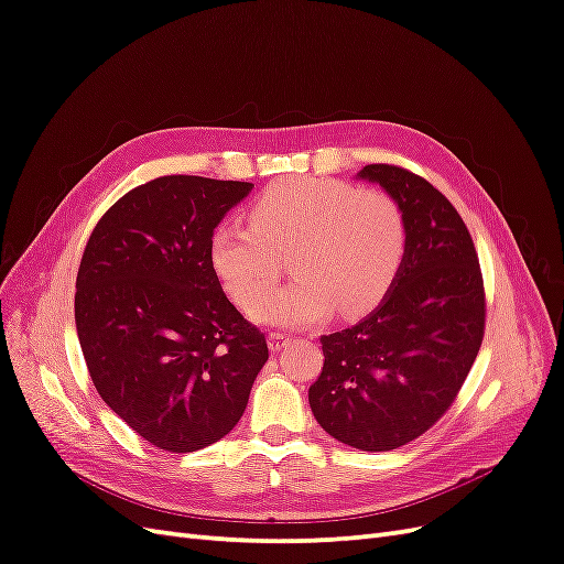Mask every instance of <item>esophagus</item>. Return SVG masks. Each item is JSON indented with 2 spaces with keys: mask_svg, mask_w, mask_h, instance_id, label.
Returning <instances> with one entry per match:
<instances>
[{
  "mask_svg": "<svg viewBox=\"0 0 564 564\" xmlns=\"http://www.w3.org/2000/svg\"><path fill=\"white\" fill-rule=\"evenodd\" d=\"M289 340H292V338H289V336L282 334V332H270V334H268V344H270V350H272V352L282 350V348L289 344Z\"/></svg>",
  "mask_w": 564,
  "mask_h": 564,
  "instance_id": "1",
  "label": "esophagus"
}]
</instances>
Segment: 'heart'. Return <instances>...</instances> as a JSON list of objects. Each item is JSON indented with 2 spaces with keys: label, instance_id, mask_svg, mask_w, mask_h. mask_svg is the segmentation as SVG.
<instances>
[{
  "label": "heart",
  "instance_id": "heart-1",
  "mask_svg": "<svg viewBox=\"0 0 564 564\" xmlns=\"http://www.w3.org/2000/svg\"><path fill=\"white\" fill-rule=\"evenodd\" d=\"M282 250L297 275L267 290ZM404 256L406 220L395 199L311 176L270 185L251 204L249 224L220 220L209 237L212 268L230 296L247 303L253 295L249 313L282 327L313 324L334 305L340 315L371 311L395 284Z\"/></svg>",
  "mask_w": 564,
  "mask_h": 564
}]
</instances>
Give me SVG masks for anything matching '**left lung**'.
I'll use <instances>...</instances> for the list:
<instances>
[{"mask_svg":"<svg viewBox=\"0 0 564 564\" xmlns=\"http://www.w3.org/2000/svg\"><path fill=\"white\" fill-rule=\"evenodd\" d=\"M406 220V256L381 305L319 338L308 390L317 423L362 452L398 449L442 419L485 336V284L473 237L437 187L395 164H367Z\"/></svg>","mask_w":564,"mask_h":564,"instance_id":"left-lung-1","label":"left lung"}]
</instances>
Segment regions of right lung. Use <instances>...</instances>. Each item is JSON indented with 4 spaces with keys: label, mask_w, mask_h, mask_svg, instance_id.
Listing matches in <instances>:
<instances>
[{
    "label": "right lung",
    "mask_w": 564,
    "mask_h": 564,
    "mask_svg": "<svg viewBox=\"0 0 564 564\" xmlns=\"http://www.w3.org/2000/svg\"><path fill=\"white\" fill-rule=\"evenodd\" d=\"M251 183L160 176L119 197L84 249L75 322L98 395L150 445L187 454L242 419L265 336L220 289L209 237Z\"/></svg>",
    "instance_id": "1"
}]
</instances>
